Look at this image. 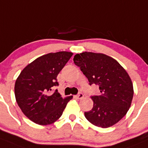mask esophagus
Segmentation results:
<instances>
[{
  "label": "esophagus",
  "mask_w": 148,
  "mask_h": 148,
  "mask_svg": "<svg viewBox=\"0 0 148 148\" xmlns=\"http://www.w3.org/2000/svg\"><path fill=\"white\" fill-rule=\"evenodd\" d=\"M84 94H83V93H81V92H79L76 95V97L78 98V99H83V98H84Z\"/></svg>",
  "instance_id": "1"
}]
</instances>
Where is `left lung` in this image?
Listing matches in <instances>:
<instances>
[{
	"instance_id": "8db88e82",
	"label": "left lung",
	"mask_w": 148,
	"mask_h": 148,
	"mask_svg": "<svg viewBox=\"0 0 148 148\" xmlns=\"http://www.w3.org/2000/svg\"><path fill=\"white\" fill-rule=\"evenodd\" d=\"M88 78L89 85L99 86V94L91 96L94 106L84 112L94 126H112L126 114L134 95L133 84L126 70L117 61L103 54L84 52L73 58Z\"/></svg>"
}]
</instances>
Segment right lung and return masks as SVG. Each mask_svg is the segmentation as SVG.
Segmentation results:
<instances>
[{
	"label": "right lung",
	"instance_id": "right-lung-1",
	"mask_svg": "<svg viewBox=\"0 0 148 148\" xmlns=\"http://www.w3.org/2000/svg\"><path fill=\"white\" fill-rule=\"evenodd\" d=\"M73 53L59 51L38 57L21 72L15 83V97L27 117L34 123L49 125L58 120L72 96L63 99L57 77Z\"/></svg>",
	"mask_w": 148,
	"mask_h": 148
}]
</instances>
